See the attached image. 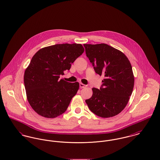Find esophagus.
I'll return each instance as SVG.
<instances>
[{"instance_id":"obj_1","label":"esophagus","mask_w":160,"mask_h":160,"mask_svg":"<svg viewBox=\"0 0 160 160\" xmlns=\"http://www.w3.org/2000/svg\"><path fill=\"white\" fill-rule=\"evenodd\" d=\"M79 86H80L81 88H85L87 86L85 85V84H82V83H80V84H79Z\"/></svg>"}]
</instances>
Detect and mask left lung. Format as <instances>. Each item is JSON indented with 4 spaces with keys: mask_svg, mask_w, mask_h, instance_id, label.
I'll list each match as a JSON object with an SVG mask.
<instances>
[{
    "mask_svg": "<svg viewBox=\"0 0 160 160\" xmlns=\"http://www.w3.org/2000/svg\"><path fill=\"white\" fill-rule=\"evenodd\" d=\"M86 54L96 73L104 76L100 89L92 88L86 102L90 110L102 118L117 116L126 107L132 92L134 77L131 63L120 51L107 44H84Z\"/></svg>",
    "mask_w": 160,
    "mask_h": 160,
    "instance_id": "left-lung-1",
    "label": "left lung"
}]
</instances>
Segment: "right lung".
Segmentation results:
<instances>
[{"label":"right lung","instance_id":"add662e5","mask_svg":"<svg viewBox=\"0 0 160 160\" xmlns=\"http://www.w3.org/2000/svg\"><path fill=\"white\" fill-rule=\"evenodd\" d=\"M84 51L81 44H57L38 50L25 70L27 99L40 116L53 118L64 113L76 94L78 82L60 79Z\"/></svg>","mask_w":160,"mask_h":160}]
</instances>
